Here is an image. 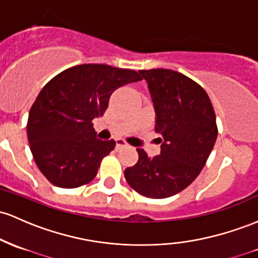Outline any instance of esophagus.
Listing matches in <instances>:
<instances>
[{
    "instance_id": "34e87169",
    "label": "esophagus",
    "mask_w": 258,
    "mask_h": 258,
    "mask_svg": "<svg viewBox=\"0 0 258 258\" xmlns=\"http://www.w3.org/2000/svg\"><path fill=\"white\" fill-rule=\"evenodd\" d=\"M126 146H127L126 141L122 140V138H117V140H116V147H117V148H122V147H126Z\"/></svg>"
}]
</instances>
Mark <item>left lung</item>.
Instances as JSON below:
<instances>
[{
	"label": "left lung",
	"mask_w": 258,
	"mask_h": 258,
	"mask_svg": "<svg viewBox=\"0 0 258 258\" xmlns=\"http://www.w3.org/2000/svg\"><path fill=\"white\" fill-rule=\"evenodd\" d=\"M155 109L161 152L149 158L138 148V161L124 169L128 185L148 198H166L185 189L202 171L218 136L208 94L187 76L172 70H141Z\"/></svg>",
	"instance_id": "left-lung-1"
}]
</instances>
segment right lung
<instances>
[{
  "label": "right lung",
  "mask_w": 258,
  "mask_h": 258,
  "mask_svg": "<svg viewBox=\"0 0 258 258\" xmlns=\"http://www.w3.org/2000/svg\"><path fill=\"white\" fill-rule=\"evenodd\" d=\"M141 79L134 70L84 63L45 84L30 107L27 134L36 166L52 185L76 188L97 176L116 142L95 137L93 120L104 115L117 88Z\"/></svg>",
  "instance_id": "right-lung-1"
}]
</instances>
